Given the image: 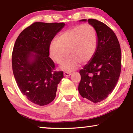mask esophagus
<instances>
[{"label":"esophagus","instance_id":"obj_1","mask_svg":"<svg viewBox=\"0 0 133 133\" xmlns=\"http://www.w3.org/2000/svg\"><path fill=\"white\" fill-rule=\"evenodd\" d=\"M63 75H64V77H69V76H70L71 75V73H70V72H67V71H66V72H64Z\"/></svg>","mask_w":133,"mask_h":133}]
</instances>
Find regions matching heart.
Instances as JSON below:
<instances>
[{
  "mask_svg": "<svg viewBox=\"0 0 133 133\" xmlns=\"http://www.w3.org/2000/svg\"><path fill=\"white\" fill-rule=\"evenodd\" d=\"M97 35L96 29L89 24H80L67 29L54 40L49 47L50 57L58 64L63 62L61 69L70 71L79 66V63L90 60L96 52Z\"/></svg>",
  "mask_w": 133,
  "mask_h": 133,
  "instance_id": "obj_1",
  "label": "heart"
}]
</instances>
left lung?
Here are the masks:
<instances>
[{
  "mask_svg": "<svg viewBox=\"0 0 133 133\" xmlns=\"http://www.w3.org/2000/svg\"><path fill=\"white\" fill-rule=\"evenodd\" d=\"M87 22L96 29L97 44L93 57L79 72L81 81L78 90L82 97L98 103L106 98L117 83L121 51L117 37L109 26L96 19H90Z\"/></svg>",
  "mask_w": 133,
  "mask_h": 133,
  "instance_id": "obj_1",
  "label": "left lung"
}]
</instances>
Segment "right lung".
Listing matches in <instances>:
<instances>
[{"label": "right lung", "mask_w": 133, "mask_h": 133, "mask_svg": "<svg viewBox=\"0 0 133 133\" xmlns=\"http://www.w3.org/2000/svg\"><path fill=\"white\" fill-rule=\"evenodd\" d=\"M64 26V23L35 22L24 29L15 42L13 75L21 93L36 104L52 102L63 78V72L53 71L55 63L49 56L51 40Z\"/></svg>", "instance_id": "1"}]
</instances>
